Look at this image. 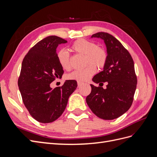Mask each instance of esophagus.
<instances>
[{"mask_svg":"<svg viewBox=\"0 0 157 157\" xmlns=\"http://www.w3.org/2000/svg\"><path fill=\"white\" fill-rule=\"evenodd\" d=\"M77 84H78V87H80L82 84H83V83L81 82H77Z\"/></svg>","mask_w":157,"mask_h":157,"instance_id":"34e87169","label":"esophagus"}]
</instances>
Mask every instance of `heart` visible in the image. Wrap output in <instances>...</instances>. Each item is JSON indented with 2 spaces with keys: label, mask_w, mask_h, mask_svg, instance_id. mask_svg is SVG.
Returning <instances> with one entry per match:
<instances>
[{
  "label": "heart",
  "mask_w": 157,
  "mask_h": 157,
  "mask_svg": "<svg viewBox=\"0 0 157 157\" xmlns=\"http://www.w3.org/2000/svg\"><path fill=\"white\" fill-rule=\"evenodd\" d=\"M70 50L77 54L84 56L85 63L87 67L82 70H77L67 75V78L77 80L78 82L86 81L96 72L97 67L101 69L105 67L107 61L106 50L98 47L94 42L84 39H80L71 44ZM58 63L63 69H71L70 56L67 52L64 50H59L57 54Z\"/></svg>",
  "instance_id": "1"
}]
</instances>
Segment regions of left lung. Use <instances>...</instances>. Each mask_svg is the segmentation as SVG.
<instances>
[{
	"label": "left lung",
	"instance_id": "obj_1",
	"mask_svg": "<svg viewBox=\"0 0 157 157\" xmlns=\"http://www.w3.org/2000/svg\"><path fill=\"white\" fill-rule=\"evenodd\" d=\"M92 37L101 38L107 46V61L103 71L92 78L99 84L106 82L107 88L90 84L92 91L86 101L97 117L113 120L125 113L134 100L137 86L134 63L129 52L113 35L99 32Z\"/></svg>",
	"mask_w": 157,
	"mask_h": 157
}]
</instances>
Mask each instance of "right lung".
Returning <instances> with one entry per match:
<instances>
[{"label": "right lung", "instance_id": "obj_1", "mask_svg": "<svg viewBox=\"0 0 157 157\" xmlns=\"http://www.w3.org/2000/svg\"><path fill=\"white\" fill-rule=\"evenodd\" d=\"M66 42L57 36L46 37L33 46L22 61L17 81L22 100L31 116L41 123L58 119L77 87L75 80H66L61 86L50 87L64 73L57 59L56 48Z\"/></svg>", "mask_w": 157, "mask_h": 157}]
</instances>
